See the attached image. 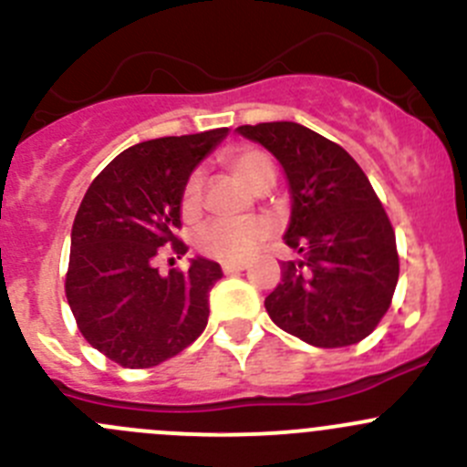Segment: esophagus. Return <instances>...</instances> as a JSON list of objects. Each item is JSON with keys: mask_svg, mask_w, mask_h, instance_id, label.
I'll return each instance as SVG.
<instances>
[{"mask_svg": "<svg viewBox=\"0 0 467 467\" xmlns=\"http://www.w3.org/2000/svg\"><path fill=\"white\" fill-rule=\"evenodd\" d=\"M223 273L225 275H233V273H239V271H246L248 264H223Z\"/></svg>", "mask_w": 467, "mask_h": 467, "instance_id": "obj_1", "label": "esophagus"}]
</instances>
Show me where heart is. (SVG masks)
I'll use <instances>...</instances> for the list:
<instances>
[{"mask_svg": "<svg viewBox=\"0 0 467 467\" xmlns=\"http://www.w3.org/2000/svg\"><path fill=\"white\" fill-rule=\"evenodd\" d=\"M230 169L253 194L275 182V169L260 150H239L228 158ZM203 201V171L196 169L187 176L181 192V212L185 219H196ZM271 237V223L264 219H248L242 223H207L199 233L196 246L203 255L225 264L251 260Z\"/></svg>", "mask_w": 467, "mask_h": 467, "instance_id": "b5f03b06", "label": "heart"}]
</instances>
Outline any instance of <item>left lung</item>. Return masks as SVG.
Segmentation results:
<instances>
[{
  "label": "left lung",
  "instance_id": "8db88e82",
  "mask_svg": "<svg viewBox=\"0 0 467 467\" xmlns=\"http://www.w3.org/2000/svg\"><path fill=\"white\" fill-rule=\"evenodd\" d=\"M275 155L289 181L291 221L282 280L264 300L271 321L317 348L368 337L390 307L400 275L395 233L352 155L296 121L239 126Z\"/></svg>",
  "mask_w": 467,
  "mask_h": 467
}]
</instances>
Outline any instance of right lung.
Segmentation results:
<instances>
[{"instance_id": "add662e5", "label": "right lung", "mask_w": 467, "mask_h": 467, "mask_svg": "<svg viewBox=\"0 0 467 467\" xmlns=\"http://www.w3.org/2000/svg\"><path fill=\"white\" fill-rule=\"evenodd\" d=\"M228 129L158 138L117 155L88 187L72 225L65 294L92 348L124 368L171 359L205 329L207 296L223 273L194 257L187 271H158L171 244L182 257L181 192Z\"/></svg>"}]
</instances>
